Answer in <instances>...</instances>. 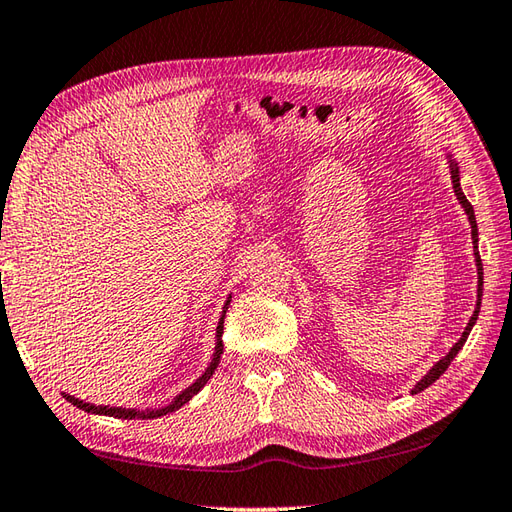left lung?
<instances>
[{"label":"left lung","mask_w":512,"mask_h":512,"mask_svg":"<svg viewBox=\"0 0 512 512\" xmlns=\"http://www.w3.org/2000/svg\"><path fill=\"white\" fill-rule=\"evenodd\" d=\"M448 162H450V178H452V189H455V196H457V200L461 202V207H464V211H466V216H468V220H470V234H472V247H475V263H477V307H475V312H472V316H470V321H468V325H466V330H464V334H461V339L450 347V352L443 356V359H439L435 365H432L430 368V372L423 376V379L414 385L412 388V394H417V392H421V390H426L428 385H432L435 383L439 376L448 370V365H450V361L455 359V356L459 354V350L461 347H464V343H466V339H468V334H470V330H472V325L477 323V316H479V307H481V289H484V265H481V258H479V234H477V220H475V211H472V205L468 202V198L464 196V191H461V185H459V167H457V162L452 160L450 156H448Z\"/></svg>","instance_id":"1"}]
</instances>
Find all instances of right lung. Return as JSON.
I'll return each instance as SVG.
<instances>
[{"mask_svg":"<svg viewBox=\"0 0 512 512\" xmlns=\"http://www.w3.org/2000/svg\"><path fill=\"white\" fill-rule=\"evenodd\" d=\"M231 298V296H229ZM229 298L227 303L223 307V316H220L218 321V327H216V352H214V359H211L209 368L205 370V374L198 376V379L189 385L187 390H182L176 399H173L169 406L165 408H158V410H133V408H109V406H93V403H86V401H80L71 397V394L64 392V399L73 403L75 408H80L84 412H91V414H104V417H115V419H158V417H165V414L173 412V410H180L182 406H185L187 401H191V397L194 394H198L202 388H205V383L214 376L218 363H220V354H223V323H225V312L229 307Z\"/></svg>","mask_w":512,"mask_h":512,"instance_id":"right-lung-1","label":"right lung"}]
</instances>
